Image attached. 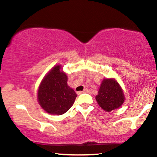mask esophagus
<instances>
[{
	"label": "esophagus",
	"mask_w": 157,
	"mask_h": 157,
	"mask_svg": "<svg viewBox=\"0 0 157 157\" xmlns=\"http://www.w3.org/2000/svg\"><path fill=\"white\" fill-rule=\"evenodd\" d=\"M88 91H89V90H88L87 89H85L83 91H78V92H77V94H82V93H86V92H88Z\"/></svg>",
	"instance_id": "34e87169"
}]
</instances>
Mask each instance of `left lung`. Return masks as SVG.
<instances>
[{
	"label": "left lung",
	"instance_id": "1",
	"mask_svg": "<svg viewBox=\"0 0 157 157\" xmlns=\"http://www.w3.org/2000/svg\"><path fill=\"white\" fill-rule=\"evenodd\" d=\"M95 99L102 109L110 112L121 107L125 101V95L114 78H105L102 80Z\"/></svg>",
	"mask_w": 157,
	"mask_h": 157
}]
</instances>
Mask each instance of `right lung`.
Listing matches in <instances>:
<instances>
[{"instance_id":"1","label":"right lung","mask_w":157,"mask_h":157,"mask_svg":"<svg viewBox=\"0 0 157 157\" xmlns=\"http://www.w3.org/2000/svg\"><path fill=\"white\" fill-rule=\"evenodd\" d=\"M67 82L60 65H56L45 75L37 91V100L45 111L61 115L73 105L77 95Z\"/></svg>"}]
</instances>
